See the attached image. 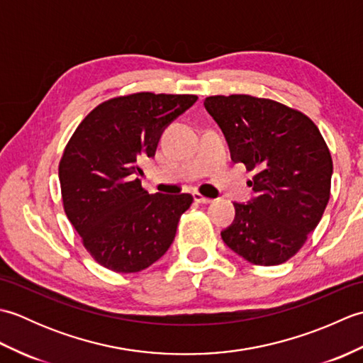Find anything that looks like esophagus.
Wrapping results in <instances>:
<instances>
[{
	"label": "esophagus",
	"mask_w": 363,
	"mask_h": 363,
	"mask_svg": "<svg viewBox=\"0 0 363 363\" xmlns=\"http://www.w3.org/2000/svg\"><path fill=\"white\" fill-rule=\"evenodd\" d=\"M194 199H195V203H198V204H209V203H212L211 198L203 196L201 194H199V191H194Z\"/></svg>",
	"instance_id": "obj_1"
}]
</instances>
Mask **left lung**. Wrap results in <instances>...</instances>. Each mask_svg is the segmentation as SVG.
I'll use <instances>...</instances> for the list:
<instances>
[{"instance_id": "8db88e82", "label": "left lung", "mask_w": 363, "mask_h": 363, "mask_svg": "<svg viewBox=\"0 0 363 363\" xmlns=\"http://www.w3.org/2000/svg\"><path fill=\"white\" fill-rule=\"evenodd\" d=\"M204 107L233 160L254 172L256 198L234 203L223 242L254 265L284 264L303 248L329 201L333 157L325 138L307 115L268 98L207 96Z\"/></svg>"}]
</instances>
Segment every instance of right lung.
<instances>
[{"label": "right lung", "instance_id": "obj_1", "mask_svg": "<svg viewBox=\"0 0 363 363\" xmlns=\"http://www.w3.org/2000/svg\"><path fill=\"white\" fill-rule=\"evenodd\" d=\"M196 95L138 91L98 104L68 140L59 162L64 211L84 248L115 273L148 268L173 243L194 196L150 195L140 160L156 152L162 130Z\"/></svg>", "mask_w": 363, "mask_h": 363}]
</instances>
